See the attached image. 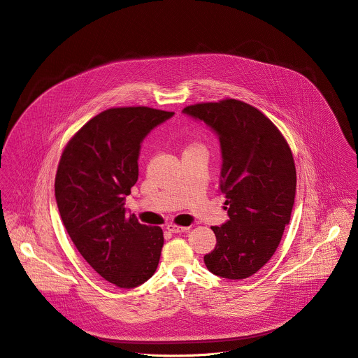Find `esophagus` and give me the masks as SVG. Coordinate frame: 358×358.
I'll return each mask as SVG.
<instances>
[{
  "instance_id": "esophagus-1",
  "label": "esophagus",
  "mask_w": 358,
  "mask_h": 358,
  "mask_svg": "<svg viewBox=\"0 0 358 358\" xmlns=\"http://www.w3.org/2000/svg\"><path fill=\"white\" fill-rule=\"evenodd\" d=\"M166 230L171 231V233H183V231H187L189 227L178 226V224H168V226H166Z\"/></svg>"
}]
</instances>
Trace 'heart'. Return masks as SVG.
<instances>
[{
  "instance_id": "obj_1",
  "label": "heart",
  "mask_w": 358,
  "mask_h": 358,
  "mask_svg": "<svg viewBox=\"0 0 358 358\" xmlns=\"http://www.w3.org/2000/svg\"><path fill=\"white\" fill-rule=\"evenodd\" d=\"M196 149H203V148H201L200 143H190V145L186 148L185 152H190V150H196Z\"/></svg>"
}]
</instances>
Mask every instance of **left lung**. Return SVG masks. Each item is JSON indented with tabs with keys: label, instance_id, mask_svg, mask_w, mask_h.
Returning <instances> with one entry per match:
<instances>
[{
	"label": "left lung",
	"instance_id": "obj_1",
	"mask_svg": "<svg viewBox=\"0 0 358 358\" xmlns=\"http://www.w3.org/2000/svg\"><path fill=\"white\" fill-rule=\"evenodd\" d=\"M203 120L222 146L220 190L229 222L210 227L216 247L204 256L206 268L223 278L255 274L274 255L289 223L296 168L281 131L254 106L226 98L186 106Z\"/></svg>",
	"mask_w": 358,
	"mask_h": 358
}]
</instances>
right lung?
Masks as SVG:
<instances>
[{
    "instance_id": "add662e5",
    "label": "right lung",
    "mask_w": 358,
    "mask_h": 358,
    "mask_svg": "<svg viewBox=\"0 0 358 358\" xmlns=\"http://www.w3.org/2000/svg\"><path fill=\"white\" fill-rule=\"evenodd\" d=\"M175 113L146 106L111 107L67 142L55 178L62 222L83 257L118 288H135L157 270L164 233L127 215L143 138Z\"/></svg>"
}]
</instances>
